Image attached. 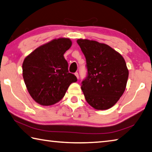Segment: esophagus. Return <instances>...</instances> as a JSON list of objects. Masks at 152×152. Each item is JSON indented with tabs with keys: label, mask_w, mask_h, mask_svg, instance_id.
<instances>
[{
	"label": "esophagus",
	"mask_w": 152,
	"mask_h": 152,
	"mask_svg": "<svg viewBox=\"0 0 152 152\" xmlns=\"http://www.w3.org/2000/svg\"><path fill=\"white\" fill-rule=\"evenodd\" d=\"M74 74H75V76H76V78L78 79L79 78V74H78V72H76Z\"/></svg>",
	"instance_id": "34e87169"
}]
</instances>
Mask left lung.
<instances>
[{"instance_id":"8db88e82","label":"left lung","mask_w":152,"mask_h":152,"mask_svg":"<svg viewBox=\"0 0 152 152\" xmlns=\"http://www.w3.org/2000/svg\"><path fill=\"white\" fill-rule=\"evenodd\" d=\"M86 60L88 74L81 88L87 102L97 110H107L117 103L124 92L129 70L123 56L107 44L77 40Z\"/></svg>"}]
</instances>
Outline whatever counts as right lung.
<instances>
[{"label": "right lung", "mask_w": 152, "mask_h": 152, "mask_svg": "<svg viewBox=\"0 0 152 152\" xmlns=\"http://www.w3.org/2000/svg\"><path fill=\"white\" fill-rule=\"evenodd\" d=\"M72 45L68 38L51 40L28 55L23 63V77L31 96L38 104L50 106L64 96L69 86L77 81L69 73L64 57Z\"/></svg>", "instance_id": "1"}]
</instances>
